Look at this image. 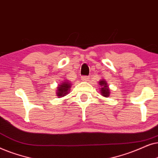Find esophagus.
I'll use <instances>...</instances> for the list:
<instances>
[{
    "instance_id": "34e87169",
    "label": "esophagus",
    "mask_w": 158,
    "mask_h": 158,
    "mask_svg": "<svg viewBox=\"0 0 158 158\" xmlns=\"http://www.w3.org/2000/svg\"><path fill=\"white\" fill-rule=\"evenodd\" d=\"M81 79H82V81H89V77H87V76H83V77H81Z\"/></svg>"
}]
</instances>
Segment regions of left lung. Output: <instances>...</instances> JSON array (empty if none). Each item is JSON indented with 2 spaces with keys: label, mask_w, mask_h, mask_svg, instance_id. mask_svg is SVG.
I'll return each instance as SVG.
<instances>
[{
  "label": "left lung",
  "mask_w": 158,
  "mask_h": 158,
  "mask_svg": "<svg viewBox=\"0 0 158 158\" xmlns=\"http://www.w3.org/2000/svg\"><path fill=\"white\" fill-rule=\"evenodd\" d=\"M99 85L101 87L100 88V90L102 96L105 97V98H108L110 94V89H109V87L105 79H102V80L99 81Z\"/></svg>",
  "instance_id": "1"
}]
</instances>
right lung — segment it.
<instances>
[{
  "instance_id": "1",
  "label": "right lung",
  "mask_w": 158,
  "mask_h": 158,
  "mask_svg": "<svg viewBox=\"0 0 158 158\" xmlns=\"http://www.w3.org/2000/svg\"><path fill=\"white\" fill-rule=\"evenodd\" d=\"M71 87V83L68 80H65L61 82V84L58 85L56 91V96L58 98L66 96L69 94Z\"/></svg>"
}]
</instances>
